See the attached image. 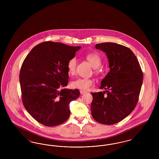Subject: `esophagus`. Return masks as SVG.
<instances>
[{
    "instance_id": "34e87169",
    "label": "esophagus",
    "mask_w": 159,
    "mask_h": 159,
    "mask_svg": "<svg viewBox=\"0 0 159 159\" xmlns=\"http://www.w3.org/2000/svg\"><path fill=\"white\" fill-rule=\"evenodd\" d=\"M86 92H87V91H82V90H80V94H82V95L84 94V93H86Z\"/></svg>"
}]
</instances>
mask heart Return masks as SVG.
<instances>
[{"instance_id": "1", "label": "heart", "mask_w": 159, "mask_h": 159, "mask_svg": "<svg viewBox=\"0 0 159 159\" xmlns=\"http://www.w3.org/2000/svg\"><path fill=\"white\" fill-rule=\"evenodd\" d=\"M86 60L89 62L93 68H97L99 67L102 62L101 57L98 53H89L86 55ZM77 60L76 57H73L70 58L67 63V70L68 73L71 75H73L76 73ZM98 73V70H96ZM93 80L89 78H78L73 80L71 83V86L73 88L79 89L82 91H86L89 89L93 84Z\"/></svg>"}]
</instances>
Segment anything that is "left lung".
<instances>
[{
    "mask_svg": "<svg viewBox=\"0 0 159 159\" xmlns=\"http://www.w3.org/2000/svg\"><path fill=\"white\" fill-rule=\"evenodd\" d=\"M95 48L104 52L108 59L110 71L102 80L99 89L91 93V113L95 120L113 125L132 113L136 106L143 84V74L136 56L128 47L106 42Z\"/></svg>",
    "mask_w": 159,
    "mask_h": 159,
    "instance_id": "left-lung-1",
    "label": "left lung"
}]
</instances>
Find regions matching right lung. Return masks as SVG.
<instances>
[{
	"instance_id": "right-lung-1",
	"label": "right lung",
	"mask_w": 159,
	"mask_h": 159,
	"mask_svg": "<svg viewBox=\"0 0 159 159\" xmlns=\"http://www.w3.org/2000/svg\"><path fill=\"white\" fill-rule=\"evenodd\" d=\"M80 48L45 42L34 46L23 61L20 73L23 104L45 126H55L66 121L70 102L79 97L77 89H61L68 84V61Z\"/></svg>"
}]
</instances>
